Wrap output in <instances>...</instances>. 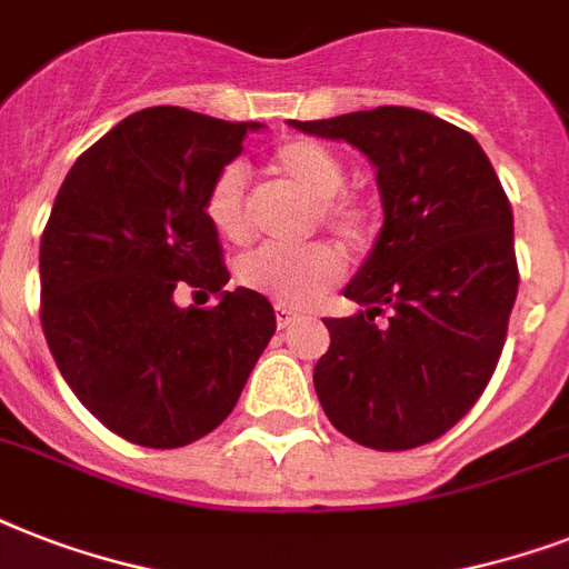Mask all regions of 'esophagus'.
<instances>
[{
	"mask_svg": "<svg viewBox=\"0 0 569 569\" xmlns=\"http://www.w3.org/2000/svg\"><path fill=\"white\" fill-rule=\"evenodd\" d=\"M274 316H277V328H289V325H295V321H298V310H292V307H283V303H277Z\"/></svg>",
	"mask_w": 569,
	"mask_h": 569,
	"instance_id": "34e87169",
	"label": "esophagus"
}]
</instances>
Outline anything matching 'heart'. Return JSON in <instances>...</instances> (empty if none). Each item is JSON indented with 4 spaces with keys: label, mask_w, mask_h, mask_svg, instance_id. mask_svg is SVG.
<instances>
[{
    "label": "heart",
    "mask_w": 569,
    "mask_h": 569,
    "mask_svg": "<svg viewBox=\"0 0 569 569\" xmlns=\"http://www.w3.org/2000/svg\"><path fill=\"white\" fill-rule=\"evenodd\" d=\"M271 171L286 180L292 189L307 194L316 203L319 221L339 239L360 244L369 236L372 212L357 194H346V164L330 147L310 141V138H292L283 141L271 153ZM206 218L214 230L227 241L250 239L253 218H250L248 200V177L239 164H227L212 180L206 191ZM241 283L253 292L266 295L271 301L283 307H310L328 292L330 286L342 277V259L328 244H301V248H286V244H266L241 259L239 266Z\"/></svg>",
    "instance_id": "1"
}]
</instances>
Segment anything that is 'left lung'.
<instances>
[{
    "instance_id": "left-lung-1",
    "label": "left lung",
    "mask_w": 569,
    "mask_h": 569,
    "mask_svg": "<svg viewBox=\"0 0 569 569\" xmlns=\"http://www.w3.org/2000/svg\"><path fill=\"white\" fill-rule=\"evenodd\" d=\"M289 123L369 156L383 203L372 253L346 286L363 310L325 319L321 407L360 446H425L472 410L502 355L520 286L508 194L476 138L428 111Z\"/></svg>"
}]
</instances>
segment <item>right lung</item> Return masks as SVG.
<instances>
[{
  "label": "right lung",
  "mask_w": 569,
  "mask_h": 569,
  "mask_svg": "<svg viewBox=\"0 0 569 569\" xmlns=\"http://www.w3.org/2000/svg\"><path fill=\"white\" fill-rule=\"evenodd\" d=\"M262 123L177 106L129 114L88 147L40 236V325L76 398L109 431L180 449L230 416L268 339L274 307L223 292L206 191ZM182 288L222 295L203 311Z\"/></svg>",
  "instance_id": "1"
}]
</instances>
